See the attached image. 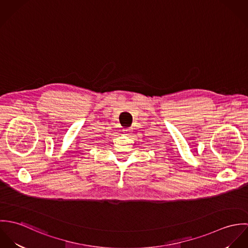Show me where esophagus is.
Wrapping results in <instances>:
<instances>
[{"instance_id":"1","label":"esophagus","mask_w":248,"mask_h":248,"mask_svg":"<svg viewBox=\"0 0 248 248\" xmlns=\"http://www.w3.org/2000/svg\"><path fill=\"white\" fill-rule=\"evenodd\" d=\"M131 132H132V128H126L124 129V134L126 136H130L131 135Z\"/></svg>"}]
</instances>
